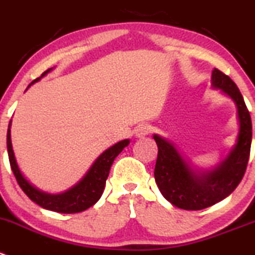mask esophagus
I'll use <instances>...</instances> for the list:
<instances>
[{
	"label": "esophagus",
	"mask_w": 255,
	"mask_h": 255,
	"mask_svg": "<svg viewBox=\"0 0 255 255\" xmlns=\"http://www.w3.org/2000/svg\"><path fill=\"white\" fill-rule=\"evenodd\" d=\"M151 131V126L147 125V124H141L135 129V136L136 137H145L146 135H149V132Z\"/></svg>",
	"instance_id": "esophagus-1"
}]
</instances>
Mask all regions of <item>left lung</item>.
Masks as SVG:
<instances>
[{"label": "left lung", "instance_id": "1", "mask_svg": "<svg viewBox=\"0 0 255 255\" xmlns=\"http://www.w3.org/2000/svg\"><path fill=\"white\" fill-rule=\"evenodd\" d=\"M212 87L232 99L239 126L234 146L219 164L209 169L199 168L170 140L152 135L159 149L154 171L156 185L162 196L180 209H205L227 198L239 185L248 164L252 119L243 96L234 81L218 69L212 72Z\"/></svg>", "mask_w": 255, "mask_h": 255}]
</instances>
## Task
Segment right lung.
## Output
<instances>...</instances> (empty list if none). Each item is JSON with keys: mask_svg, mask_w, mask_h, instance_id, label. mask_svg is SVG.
I'll use <instances>...</instances> for the list:
<instances>
[{"mask_svg": "<svg viewBox=\"0 0 255 255\" xmlns=\"http://www.w3.org/2000/svg\"><path fill=\"white\" fill-rule=\"evenodd\" d=\"M55 67L46 70L41 77L33 80L27 89L32 86L35 82L40 81L43 76L51 72ZM26 89V90H27ZM130 144L129 139L121 140V141L116 142L115 145L106 149L103 154L99 155L98 159L93 162V165L90 166L89 170L86 171L84 176L75 184L74 186L69 188L67 190L62 191L59 194H51L46 193V191L41 190L37 186L30 183L27 180L23 173L21 171L20 166L17 164L16 156H14L13 149H12L11 142V121L8 124V130H7V152H8L9 164H11V169L13 171L16 180L23 193L36 203L40 205L41 208L47 210H52V212L64 213V214H72V213H80L84 210L89 209L90 207H93L94 204L98 203L99 199L101 198L105 189L106 179H108L109 173H110V168L113 165L115 157L120 154Z\"/></svg>", "mask_w": 255, "mask_h": 255, "instance_id": "obj_1", "label": "right lung"}]
</instances>
